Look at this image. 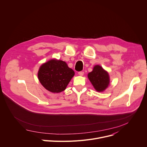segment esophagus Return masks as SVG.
<instances>
[{
    "instance_id": "34e87169",
    "label": "esophagus",
    "mask_w": 147,
    "mask_h": 147,
    "mask_svg": "<svg viewBox=\"0 0 147 147\" xmlns=\"http://www.w3.org/2000/svg\"><path fill=\"white\" fill-rule=\"evenodd\" d=\"M78 73V74H79L80 76H82L84 75V71H79Z\"/></svg>"
}]
</instances>
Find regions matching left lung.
I'll list each match as a JSON object with an SVG mask.
<instances>
[{
    "label": "left lung",
    "instance_id": "left-lung-1",
    "mask_svg": "<svg viewBox=\"0 0 147 147\" xmlns=\"http://www.w3.org/2000/svg\"><path fill=\"white\" fill-rule=\"evenodd\" d=\"M88 77L95 89L98 92L104 91L109 84L108 73L99 65L94 66L93 70L88 73Z\"/></svg>",
    "mask_w": 147,
    "mask_h": 147
}]
</instances>
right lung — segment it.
Segmentation results:
<instances>
[{
    "label": "right lung",
    "mask_w": 147,
    "mask_h": 147,
    "mask_svg": "<svg viewBox=\"0 0 147 147\" xmlns=\"http://www.w3.org/2000/svg\"><path fill=\"white\" fill-rule=\"evenodd\" d=\"M74 75V71L67 66L65 61L56 59L43 64L38 73L41 84L54 93L64 91Z\"/></svg>",
    "instance_id": "obj_1"
}]
</instances>
